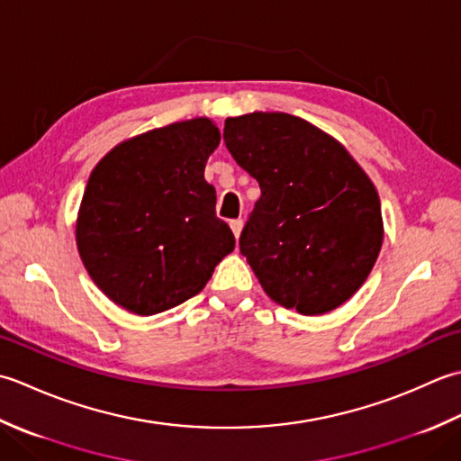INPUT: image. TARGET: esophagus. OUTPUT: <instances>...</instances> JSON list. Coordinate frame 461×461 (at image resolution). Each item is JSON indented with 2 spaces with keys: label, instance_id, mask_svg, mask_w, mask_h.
Segmentation results:
<instances>
[{
  "label": "esophagus",
  "instance_id": "obj_1",
  "mask_svg": "<svg viewBox=\"0 0 461 461\" xmlns=\"http://www.w3.org/2000/svg\"><path fill=\"white\" fill-rule=\"evenodd\" d=\"M242 224H244V221H242V219H232V221H230V229H232L234 239H239V237H240Z\"/></svg>",
  "mask_w": 461,
  "mask_h": 461
}]
</instances>
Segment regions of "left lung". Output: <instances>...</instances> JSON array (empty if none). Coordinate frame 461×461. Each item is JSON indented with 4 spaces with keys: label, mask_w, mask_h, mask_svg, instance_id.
<instances>
[{
    "label": "left lung",
    "mask_w": 461,
    "mask_h": 461,
    "mask_svg": "<svg viewBox=\"0 0 461 461\" xmlns=\"http://www.w3.org/2000/svg\"><path fill=\"white\" fill-rule=\"evenodd\" d=\"M222 139L260 186L239 247L265 293L304 316L344 304L382 249L370 178L338 140L288 113L229 117Z\"/></svg>",
    "instance_id": "obj_1"
}]
</instances>
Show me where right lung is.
I'll use <instances>...</instances> for the list:
<instances>
[{
	"label": "right lung",
	"instance_id": "obj_1",
	"mask_svg": "<svg viewBox=\"0 0 461 461\" xmlns=\"http://www.w3.org/2000/svg\"><path fill=\"white\" fill-rule=\"evenodd\" d=\"M221 133L191 119L125 140L93 168L77 221L83 265L113 303L140 316L199 294L234 249L204 165Z\"/></svg>",
	"mask_w": 461,
	"mask_h": 461
}]
</instances>
